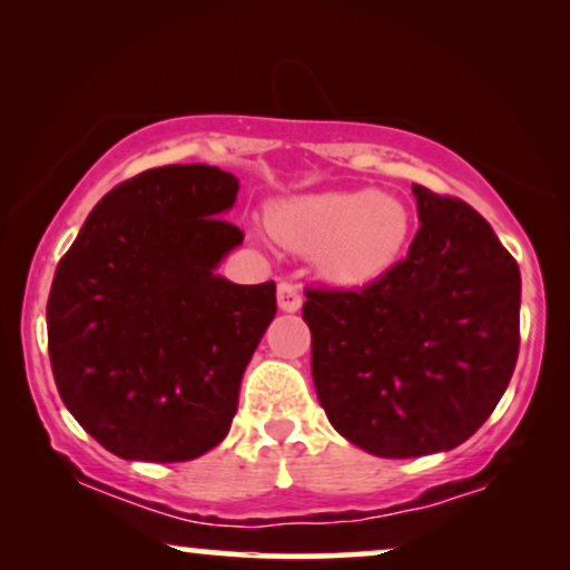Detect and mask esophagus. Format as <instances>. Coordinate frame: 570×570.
<instances>
[{
	"instance_id": "obj_1",
	"label": "esophagus",
	"mask_w": 570,
	"mask_h": 570,
	"mask_svg": "<svg viewBox=\"0 0 570 570\" xmlns=\"http://www.w3.org/2000/svg\"><path fill=\"white\" fill-rule=\"evenodd\" d=\"M277 303H279V308L287 311V314L298 311L301 303H303V295L298 291V285H293L291 279H279V283H277Z\"/></svg>"
}]
</instances>
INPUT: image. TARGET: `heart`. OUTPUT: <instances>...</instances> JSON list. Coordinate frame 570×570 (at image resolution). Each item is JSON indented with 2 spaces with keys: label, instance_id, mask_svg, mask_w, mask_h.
Instances as JSON below:
<instances>
[{
  "label": "heart",
  "instance_id": "b5f03b06",
  "mask_svg": "<svg viewBox=\"0 0 570 570\" xmlns=\"http://www.w3.org/2000/svg\"><path fill=\"white\" fill-rule=\"evenodd\" d=\"M269 228L295 252H318V269L330 283L365 285L400 259L410 215L386 194L326 191L277 205Z\"/></svg>",
  "mask_w": 570,
  "mask_h": 570
}]
</instances>
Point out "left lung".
Here are the masks:
<instances>
[{"instance_id": "obj_1", "label": "left lung", "mask_w": 570, "mask_h": 570, "mask_svg": "<svg viewBox=\"0 0 570 570\" xmlns=\"http://www.w3.org/2000/svg\"><path fill=\"white\" fill-rule=\"evenodd\" d=\"M420 228L363 287H306L316 396L350 443L386 459L464 443L519 357V264L466 202L412 184Z\"/></svg>"}]
</instances>
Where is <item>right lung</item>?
Returning a JSON list of instances; mask_svg holds the SVG:
<instances>
[{
    "instance_id": "obj_1",
    "label": "right lung",
    "mask_w": 570,
    "mask_h": 570,
    "mask_svg": "<svg viewBox=\"0 0 570 570\" xmlns=\"http://www.w3.org/2000/svg\"><path fill=\"white\" fill-rule=\"evenodd\" d=\"M238 178L163 166L92 207L53 275L46 326L61 402L100 446L139 462H189L217 446L277 314L275 283L215 267L244 230L225 220Z\"/></svg>"
}]
</instances>
